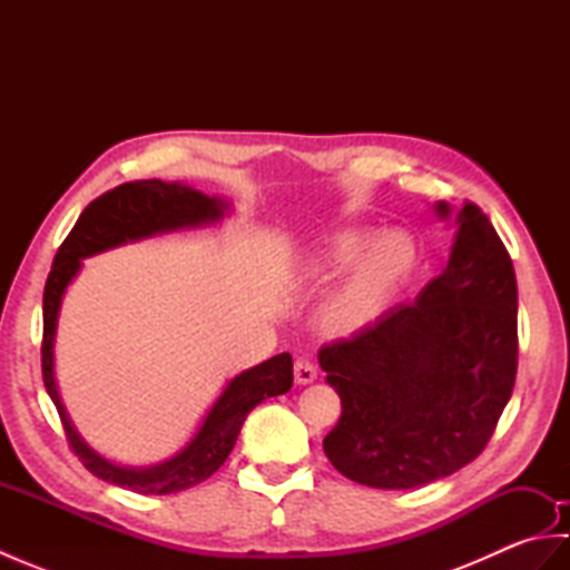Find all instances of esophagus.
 Here are the masks:
<instances>
[{
    "label": "esophagus",
    "mask_w": 570,
    "mask_h": 570,
    "mask_svg": "<svg viewBox=\"0 0 570 570\" xmlns=\"http://www.w3.org/2000/svg\"><path fill=\"white\" fill-rule=\"evenodd\" d=\"M294 377H296L298 384H308V382L316 380V377H318L316 362H313L308 355L298 357V360L294 362Z\"/></svg>",
    "instance_id": "1"
}]
</instances>
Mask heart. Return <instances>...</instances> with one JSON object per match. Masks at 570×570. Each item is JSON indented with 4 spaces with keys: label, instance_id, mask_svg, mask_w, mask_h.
Instances as JSON below:
<instances>
[{
    "label": "heart",
    "instance_id": "heart-1",
    "mask_svg": "<svg viewBox=\"0 0 570 570\" xmlns=\"http://www.w3.org/2000/svg\"><path fill=\"white\" fill-rule=\"evenodd\" d=\"M353 269L335 288L325 316L341 331H355L367 325L394 288L404 282L416 264V245L404 229H386L367 245L365 233L347 229L331 237L306 264V276L325 278L343 272L352 262Z\"/></svg>",
    "mask_w": 570,
    "mask_h": 570
}]
</instances>
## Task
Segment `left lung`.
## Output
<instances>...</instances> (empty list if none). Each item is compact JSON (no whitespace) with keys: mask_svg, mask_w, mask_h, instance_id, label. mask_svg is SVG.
I'll return each mask as SVG.
<instances>
[{"mask_svg":"<svg viewBox=\"0 0 570 570\" xmlns=\"http://www.w3.org/2000/svg\"><path fill=\"white\" fill-rule=\"evenodd\" d=\"M439 213L448 215L441 203ZM517 276L490 217L465 200L445 269L318 362L341 394L323 439L337 472L409 490L453 475L492 439L517 377Z\"/></svg>","mask_w":570,"mask_h":570,"instance_id":"8db88e82","label":"left lung"}]
</instances>
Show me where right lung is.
<instances>
[{
	"label": "right lung",
	"instance_id": "add662e5",
	"mask_svg": "<svg viewBox=\"0 0 570 570\" xmlns=\"http://www.w3.org/2000/svg\"><path fill=\"white\" fill-rule=\"evenodd\" d=\"M223 215V203L203 196L180 184H164L159 178L129 180L95 198L78 217L76 227L58 247L51 272L43 288V341H41V372L48 396L53 399L60 423H63L70 451L80 458L95 478L112 485L135 490L139 494H171L188 490L208 480L220 468L239 435L249 411L264 402L266 396L286 394L294 384L292 355L282 353L262 365L252 367L225 386L220 399L205 416L203 426L193 441L176 458L147 470H131L112 465L82 443L76 429L70 426L63 404L53 382V337L60 298L66 286L80 269V259L122 245L127 239L149 237L166 229L200 225L217 220Z\"/></svg>",
	"mask_w": 570,
	"mask_h": 570
}]
</instances>
